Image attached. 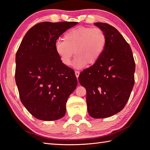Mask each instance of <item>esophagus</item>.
Wrapping results in <instances>:
<instances>
[{"label": "esophagus", "mask_w": 150, "mask_h": 150, "mask_svg": "<svg viewBox=\"0 0 150 150\" xmlns=\"http://www.w3.org/2000/svg\"><path fill=\"white\" fill-rule=\"evenodd\" d=\"M75 75H76V77H77V78H78V77H79V76L80 72L79 71H75Z\"/></svg>", "instance_id": "1"}]
</instances>
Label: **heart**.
<instances>
[{"label":"heart","mask_w":150,"mask_h":150,"mask_svg":"<svg viewBox=\"0 0 150 150\" xmlns=\"http://www.w3.org/2000/svg\"><path fill=\"white\" fill-rule=\"evenodd\" d=\"M64 40H58L55 51L65 66H69L75 50L76 55L73 66L82 68L88 63L94 64L101 57L107 44V36L99 28L78 27L65 33Z\"/></svg>","instance_id":"obj_1"}]
</instances>
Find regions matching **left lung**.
Here are the masks:
<instances>
[{"instance_id": "1", "label": "left lung", "mask_w": 150, "mask_h": 150, "mask_svg": "<svg viewBox=\"0 0 150 150\" xmlns=\"http://www.w3.org/2000/svg\"><path fill=\"white\" fill-rule=\"evenodd\" d=\"M107 44L96 63L81 73L79 81L86 91L87 110L92 117L106 118L121 111L134 84L135 62L129 43L110 24L97 22Z\"/></svg>"}]
</instances>
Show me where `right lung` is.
I'll return each instance as SVG.
<instances>
[{
  "label": "right lung",
  "mask_w": 150,
  "mask_h": 150,
  "mask_svg": "<svg viewBox=\"0 0 150 150\" xmlns=\"http://www.w3.org/2000/svg\"><path fill=\"white\" fill-rule=\"evenodd\" d=\"M77 23H37L27 32L16 52L15 79L21 102L40 120L63 117L68 97L77 86L74 71L62 63L55 44L61 35Z\"/></svg>",
  "instance_id": "obj_1"
}]
</instances>
